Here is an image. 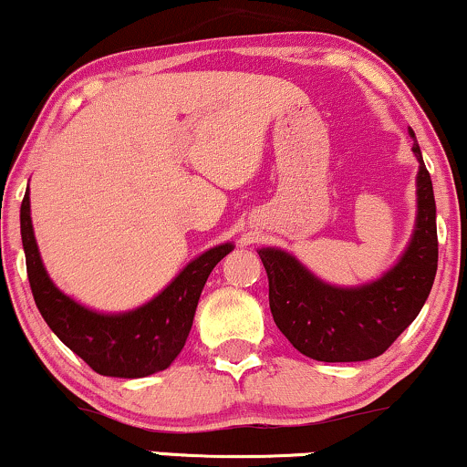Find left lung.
Masks as SVG:
<instances>
[{"instance_id":"1","label":"left lung","mask_w":467,"mask_h":467,"mask_svg":"<svg viewBox=\"0 0 467 467\" xmlns=\"http://www.w3.org/2000/svg\"><path fill=\"white\" fill-rule=\"evenodd\" d=\"M413 134V132H411ZM418 217L407 250L389 272L361 287H333L276 248L258 250L274 322L291 346L324 363L380 357L422 311L437 274L435 195L418 141Z\"/></svg>"}]
</instances>
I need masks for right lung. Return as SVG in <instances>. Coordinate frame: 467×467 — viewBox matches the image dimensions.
<instances>
[{"instance_id": "1", "label": "right lung", "mask_w": 467, "mask_h": 467, "mask_svg": "<svg viewBox=\"0 0 467 467\" xmlns=\"http://www.w3.org/2000/svg\"><path fill=\"white\" fill-rule=\"evenodd\" d=\"M21 241L27 280L45 322L69 350L102 376L143 379L162 372L184 348L206 278L233 244L206 250L191 261L148 305L117 316H104L78 305L45 272L30 217V193L21 202Z\"/></svg>"}]
</instances>
